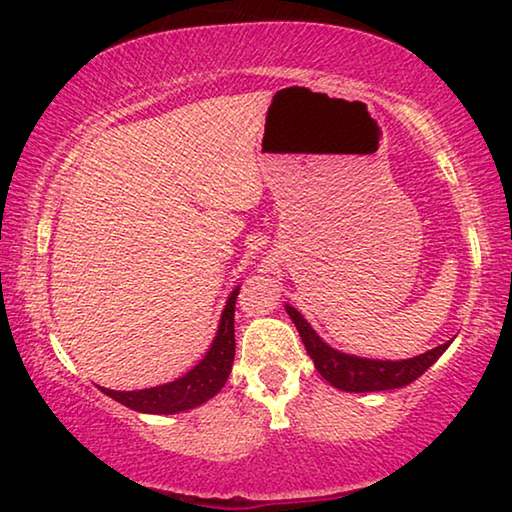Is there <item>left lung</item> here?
Instances as JSON below:
<instances>
[{"instance_id": "left-lung-1", "label": "left lung", "mask_w": 512, "mask_h": 512, "mask_svg": "<svg viewBox=\"0 0 512 512\" xmlns=\"http://www.w3.org/2000/svg\"><path fill=\"white\" fill-rule=\"evenodd\" d=\"M287 314L291 316L296 329L300 334L302 343H305L307 354L314 361L320 377L327 379L329 384L345 393H375V391H393V388H402L411 381L424 375L433 363H436L443 352L449 348L447 341L438 348H433L424 354H418L413 359H400V361H381V359H366L357 357V354H345L341 350H334L327 345L316 329L307 323V318L300 314L296 307L284 305Z\"/></svg>"}]
</instances>
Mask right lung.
Returning a JSON list of instances; mask_svg holds the SVG:
<instances>
[{
    "label": "right lung",
    "mask_w": 512,
    "mask_h": 512,
    "mask_svg": "<svg viewBox=\"0 0 512 512\" xmlns=\"http://www.w3.org/2000/svg\"><path fill=\"white\" fill-rule=\"evenodd\" d=\"M239 287L232 289L228 302L221 311L219 329L205 352V357L196 366L185 372L183 377L169 381V384L142 388V391H110L101 388L112 400L128 406V409L151 413V415H173L180 411L196 409L221 391L230 377L232 361H235V302Z\"/></svg>",
    "instance_id": "add662e5"
}]
</instances>
